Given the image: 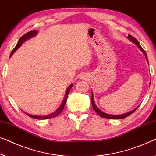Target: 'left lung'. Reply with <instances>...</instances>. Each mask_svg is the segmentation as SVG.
I'll list each match as a JSON object with an SVG mask.
<instances>
[{
  "label": "left lung",
  "mask_w": 156,
  "mask_h": 156,
  "mask_svg": "<svg viewBox=\"0 0 156 156\" xmlns=\"http://www.w3.org/2000/svg\"><path fill=\"white\" fill-rule=\"evenodd\" d=\"M128 38L130 39L131 41H133V43H135L136 44L138 47H139V48L141 50V51L143 52V53L145 54V56H146V60L148 61V57H147V54L146 53V51H144V49H143V48L141 47V46L140 45V44L139 41H137V39L134 38L133 36H131V35L129 34L128 35ZM91 102H92V105H93V109H95V111L98 114V115H100L101 117H103V118H107V119H124V118L125 117H127L128 116L131 115V114L134 112L136 110L137 108H136L135 109H133V110H132L131 112H128V113H126V114H124V115H108V114H106V113H104L102 112V111L100 110L98 108L97 106H96L95 102H94V100H93V94H92V97H91Z\"/></svg>",
  "instance_id": "obj_1"
}]
</instances>
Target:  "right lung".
Segmentation results:
<instances>
[{"mask_svg": "<svg viewBox=\"0 0 156 156\" xmlns=\"http://www.w3.org/2000/svg\"><path fill=\"white\" fill-rule=\"evenodd\" d=\"M36 34H37V31H35V30H33V31H30V32H27V33L24 34L23 37H21L20 39H19V41H18V42H17V45L15 46V47L12 49V51H11V54H10V56H11L12 55V54L14 53V52L16 51V50L18 49L20 47V46L22 45V44H23L24 41H25V40H27V39L30 38V37L34 36V35ZM72 87H73V85H71L69 87H68V89H67V90H66V95H65L64 100H63V102L61 103V107H59L58 110H56V112H55L52 113V114H51V115H47V116H34V115H29V114H27V113H25V114L29 116V117L33 118V119H51V118H54V117H57V116L59 115V114H61V112L63 111V108H64L65 104H66V100H67V98H68V95H69V93H70V91H71V89Z\"/></svg>", "mask_w": 156, "mask_h": 156, "instance_id": "add662e5", "label": "right lung"}]
</instances>
